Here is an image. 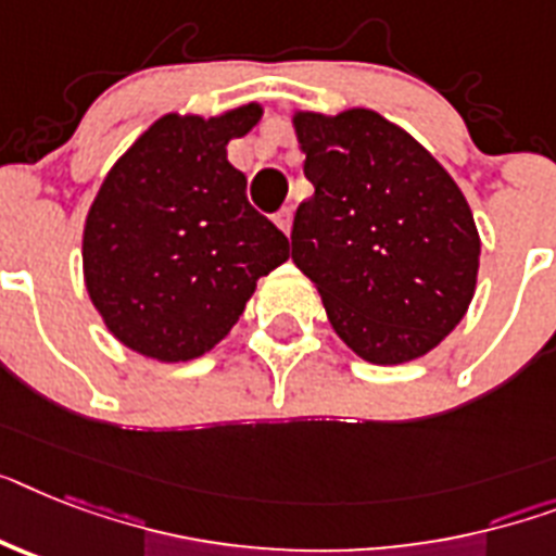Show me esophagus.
<instances>
[{
    "label": "esophagus",
    "mask_w": 556,
    "mask_h": 556,
    "mask_svg": "<svg viewBox=\"0 0 556 556\" xmlns=\"http://www.w3.org/2000/svg\"><path fill=\"white\" fill-rule=\"evenodd\" d=\"M275 224H278V227H281L283 232L289 236V229H292V206H283V210H278V213H275Z\"/></svg>",
    "instance_id": "esophagus-1"
}]
</instances>
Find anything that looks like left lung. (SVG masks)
Listing matches in <instances>:
<instances>
[{"mask_svg":"<svg viewBox=\"0 0 556 556\" xmlns=\"http://www.w3.org/2000/svg\"><path fill=\"white\" fill-rule=\"evenodd\" d=\"M315 195L298 206L292 261L369 364L432 352L469 309L480 236L443 164L375 110L292 116Z\"/></svg>","mask_w":556,"mask_h":556,"instance_id":"left-lung-1","label":"left lung"}]
</instances>
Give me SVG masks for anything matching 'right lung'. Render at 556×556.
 <instances>
[{
	"label": "right lung",
	"mask_w": 556,
	"mask_h": 556,
	"mask_svg": "<svg viewBox=\"0 0 556 556\" xmlns=\"http://www.w3.org/2000/svg\"><path fill=\"white\" fill-rule=\"evenodd\" d=\"M250 102L222 116L167 113L132 141L96 192L81 238L85 287L127 350L178 364L241 318L289 241L247 201L227 144L261 122Z\"/></svg>",
	"instance_id": "obj_1"
}]
</instances>
